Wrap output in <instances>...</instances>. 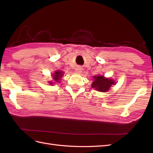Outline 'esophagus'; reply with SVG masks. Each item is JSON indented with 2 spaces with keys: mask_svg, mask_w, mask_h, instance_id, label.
Masks as SVG:
<instances>
[{
  "mask_svg": "<svg viewBox=\"0 0 153 153\" xmlns=\"http://www.w3.org/2000/svg\"><path fill=\"white\" fill-rule=\"evenodd\" d=\"M82 68L81 67H77L76 68V71H75V72H76V74H80L82 73Z\"/></svg>",
  "mask_w": 153,
  "mask_h": 153,
  "instance_id": "1",
  "label": "esophagus"
}]
</instances>
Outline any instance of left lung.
Instances as JSON below:
<instances>
[{
  "mask_svg": "<svg viewBox=\"0 0 153 153\" xmlns=\"http://www.w3.org/2000/svg\"><path fill=\"white\" fill-rule=\"evenodd\" d=\"M94 81L91 84L93 88L95 89L97 91L106 92L110 89L112 85H115V82L112 79L106 78L104 76H94Z\"/></svg>",
  "mask_w": 153,
  "mask_h": 153,
  "instance_id": "obj_1",
  "label": "left lung"
}]
</instances>
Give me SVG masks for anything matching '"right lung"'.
<instances>
[{
	"instance_id": "right-lung-1",
	"label": "right lung",
	"mask_w": 153,
	"mask_h": 153,
	"mask_svg": "<svg viewBox=\"0 0 153 153\" xmlns=\"http://www.w3.org/2000/svg\"><path fill=\"white\" fill-rule=\"evenodd\" d=\"M63 71H56L54 72V74L53 75V82H49V83L51 85H53V83H60V78L62 77L63 76Z\"/></svg>"
}]
</instances>
